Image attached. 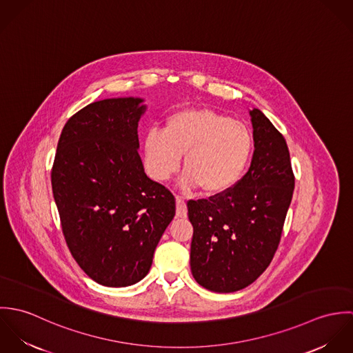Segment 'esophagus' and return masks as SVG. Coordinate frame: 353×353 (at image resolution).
<instances>
[{"mask_svg":"<svg viewBox=\"0 0 353 353\" xmlns=\"http://www.w3.org/2000/svg\"><path fill=\"white\" fill-rule=\"evenodd\" d=\"M175 202H176V216L178 217H186L188 216V206H186L185 200L182 197L176 196Z\"/></svg>","mask_w":353,"mask_h":353,"instance_id":"esophagus-1","label":"esophagus"}]
</instances>
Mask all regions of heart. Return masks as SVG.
Masks as SVG:
<instances>
[{"instance_id": "heart-1", "label": "heart", "mask_w": 353, "mask_h": 353, "mask_svg": "<svg viewBox=\"0 0 353 353\" xmlns=\"http://www.w3.org/2000/svg\"><path fill=\"white\" fill-rule=\"evenodd\" d=\"M144 161L154 181L164 182L178 170L183 154V189L201 188L205 194H221L236 185L252 157L249 128L203 107L171 114L163 132L150 130L143 143Z\"/></svg>"}]
</instances>
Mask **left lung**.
<instances>
[{
  "label": "left lung",
  "instance_id": "obj_1",
  "mask_svg": "<svg viewBox=\"0 0 353 353\" xmlns=\"http://www.w3.org/2000/svg\"><path fill=\"white\" fill-rule=\"evenodd\" d=\"M249 112L254 140L249 171L230 190L188 202L193 277L220 294L246 288L269 266L295 188L285 139L261 110Z\"/></svg>",
  "mask_w": 353,
  "mask_h": 353
}]
</instances>
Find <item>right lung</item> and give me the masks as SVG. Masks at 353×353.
Returning <instances> with one entry per match:
<instances>
[{
  "label": "right lung",
  "instance_id": "add662e5",
  "mask_svg": "<svg viewBox=\"0 0 353 353\" xmlns=\"http://www.w3.org/2000/svg\"><path fill=\"white\" fill-rule=\"evenodd\" d=\"M141 98L94 101L63 126L51 170L62 232L79 266L105 287H128L151 269L175 216V199L144 171Z\"/></svg>",
  "mask_w": 353,
  "mask_h": 353
}]
</instances>
